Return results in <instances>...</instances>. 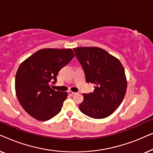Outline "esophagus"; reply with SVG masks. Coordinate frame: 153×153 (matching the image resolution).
Returning <instances> with one entry per match:
<instances>
[{
    "label": "esophagus",
    "instance_id": "obj_1",
    "mask_svg": "<svg viewBox=\"0 0 153 153\" xmlns=\"http://www.w3.org/2000/svg\"><path fill=\"white\" fill-rule=\"evenodd\" d=\"M68 94L70 95H75V94H76V93H74V92H72V91H68Z\"/></svg>",
    "mask_w": 153,
    "mask_h": 153
}]
</instances>
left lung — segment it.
Listing matches in <instances>:
<instances>
[{
	"label": "left lung",
	"mask_w": 153,
	"mask_h": 153,
	"mask_svg": "<svg viewBox=\"0 0 153 153\" xmlns=\"http://www.w3.org/2000/svg\"><path fill=\"white\" fill-rule=\"evenodd\" d=\"M73 49L84 70L86 82L95 85L93 93L83 94V101L79 104V109L91 118H106L120 106L126 93L124 68L118 58L101 48Z\"/></svg>",
	"instance_id": "obj_1"
}]
</instances>
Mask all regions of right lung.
<instances>
[{"instance_id": "obj_1", "label": "right lung", "mask_w": 153, "mask_h": 153, "mask_svg": "<svg viewBox=\"0 0 153 153\" xmlns=\"http://www.w3.org/2000/svg\"><path fill=\"white\" fill-rule=\"evenodd\" d=\"M74 56L72 49H42L21 63L15 77L16 95L33 118L46 121L60 111L68 93L56 91L50 83H56L58 72Z\"/></svg>"}]
</instances>
